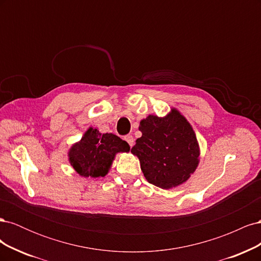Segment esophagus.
Listing matches in <instances>:
<instances>
[{
	"label": "esophagus",
	"instance_id": "esophagus-1",
	"mask_svg": "<svg viewBox=\"0 0 261 261\" xmlns=\"http://www.w3.org/2000/svg\"><path fill=\"white\" fill-rule=\"evenodd\" d=\"M125 140L127 141L128 145H129L130 147H133V145H134V137H133L132 135H127V136H125Z\"/></svg>",
	"mask_w": 261,
	"mask_h": 261
}]
</instances>
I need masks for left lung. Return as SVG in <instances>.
I'll return each instance as SVG.
<instances>
[{
	"mask_svg": "<svg viewBox=\"0 0 261 261\" xmlns=\"http://www.w3.org/2000/svg\"><path fill=\"white\" fill-rule=\"evenodd\" d=\"M140 138L132 148L146 179L162 189L177 187L199 164L200 149L192 125L177 109L163 117L148 115L140 121Z\"/></svg>",
	"mask_w": 261,
	"mask_h": 261,
	"instance_id": "left-lung-1",
	"label": "left lung"
}]
</instances>
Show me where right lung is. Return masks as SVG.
Masks as SVG:
<instances>
[{
    "instance_id": "obj_1",
    "label": "right lung",
    "mask_w": 261,
    "mask_h": 261,
    "mask_svg": "<svg viewBox=\"0 0 261 261\" xmlns=\"http://www.w3.org/2000/svg\"><path fill=\"white\" fill-rule=\"evenodd\" d=\"M129 145L114 134H102L89 127L68 150V161L83 177H103L111 169L116 153L129 152Z\"/></svg>"
}]
</instances>
